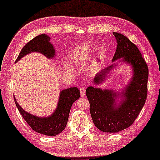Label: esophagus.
<instances>
[{
  "label": "esophagus",
  "mask_w": 160,
  "mask_h": 160,
  "mask_svg": "<svg viewBox=\"0 0 160 160\" xmlns=\"http://www.w3.org/2000/svg\"><path fill=\"white\" fill-rule=\"evenodd\" d=\"M85 92H86V90H85L84 87H81L80 88V92H81V96L84 97L85 95Z\"/></svg>",
  "instance_id": "34e87169"
}]
</instances>
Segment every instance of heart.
I'll return each mask as SVG.
<instances>
[{
    "mask_svg": "<svg viewBox=\"0 0 160 160\" xmlns=\"http://www.w3.org/2000/svg\"><path fill=\"white\" fill-rule=\"evenodd\" d=\"M92 50V45L90 43H84L73 49L68 56V62L70 65H76L83 64L88 60L89 55ZM68 70H71V67L70 65L66 66ZM96 63L92 62L88 66V69L92 70L95 69Z\"/></svg>",
    "mask_w": 160,
    "mask_h": 160,
    "instance_id": "1",
    "label": "heart"
}]
</instances>
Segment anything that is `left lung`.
<instances>
[{"instance_id":"8db88e82","label":"left lung","mask_w":160,"mask_h":160,"mask_svg":"<svg viewBox=\"0 0 160 160\" xmlns=\"http://www.w3.org/2000/svg\"><path fill=\"white\" fill-rule=\"evenodd\" d=\"M117 48L112 62L128 64L132 68V78L121 92L111 89L88 87L86 95L90 102V112L95 126L107 133H117L132 125L146 103L148 68L140 51L127 37L113 32ZM115 63L98 72L93 80L95 86L102 84ZM120 100H119V99Z\"/></svg>"}]
</instances>
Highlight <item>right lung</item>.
I'll list each match as a JSON object with an SVG mask.
<instances>
[{
  "label": "right lung",
  "mask_w": 160,
  "mask_h": 160,
  "mask_svg": "<svg viewBox=\"0 0 160 160\" xmlns=\"http://www.w3.org/2000/svg\"><path fill=\"white\" fill-rule=\"evenodd\" d=\"M50 39L51 37L45 34L35 37L22 48L15 62L28 53L34 52L42 53L48 59L54 58L56 51L50 42ZM79 97L80 91L77 88H70L60 91L57 109L48 117H37L27 112L18 104L15 97L14 102L22 118L33 130L39 134L53 137L61 133L65 129L72 103Z\"/></svg>",
  "instance_id": "obj_1"
}]
</instances>
